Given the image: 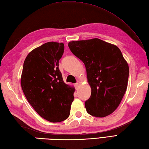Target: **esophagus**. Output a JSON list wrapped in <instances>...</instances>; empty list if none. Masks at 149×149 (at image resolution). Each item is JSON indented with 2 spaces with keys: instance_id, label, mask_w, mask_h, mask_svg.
<instances>
[{
  "instance_id": "34e87169",
  "label": "esophagus",
  "mask_w": 149,
  "mask_h": 149,
  "mask_svg": "<svg viewBox=\"0 0 149 149\" xmlns=\"http://www.w3.org/2000/svg\"><path fill=\"white\" fill-rule=\"evenodd\" d=\"M79 83H75V89H78V88H79Z\"/></svg>"
}]
</instances>
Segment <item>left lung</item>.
Returning a JSON list of instances; mask_svg holds the SVG:
<instances>
[{
  "instance_id": "8db88e82",
  "label": "left lung",
  "mask_w": 149,
  "mask_h": 149,
  "mask_svg": "<svg viewBox=\"0 0 149 149\" xmlns=\"http://www.w3.org/2000/svg\"><path fill=\"white\" fill-rule=\"evenodd\" d=\"M71 52L84 63L91 87L88 114L104 117L118 107L127 88L129 66L117 46L99 38L72 41Z\"/></svg>"
}]
</instances>
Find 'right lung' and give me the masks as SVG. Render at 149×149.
<instances>
[{"instance_id": "right-lung-1", "label": "right lung", "mask_w": 149, "mask_h": 149, "mask_svg": "<svg viewBox=\"0 0 149 149\" xmlns=\"http://www.w3.org/2000/svg\"><path fill=\"white\" fill-rule=\"evenodd\" d=\"M63 43L50 42L29 53L24 63L21 86L28 102L38 114L50 122H59L70 115L75 88L64 83L59 61Z\"/></svg>"}]
</instances>
